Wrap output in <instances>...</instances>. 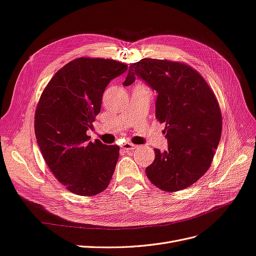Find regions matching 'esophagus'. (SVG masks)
Masks as SVG:
<instances>
[{"mask_svg":"<svg viewBox=\"0 0 256 256\" xmlns=\"http://www.w3.org/2000/svg\"><path fill=\"white\" fill-rule=\"evenodd\" d=\"M121 147L124 149V150H126V151H132V150H135L138 146H136V144H130V142H124V144H122V146Z\"/></svg>","mask_w":256,"mask_h":256,"instance_id":"1","label":"esophagus"}]
</instances>
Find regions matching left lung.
I'll list each match as a JSON object with an SVG mask.
<instances>
[{
	"label": "left lung",
	"mask_w": 256,
	"mask_h": 256,
	"mask_svg": "<svg viewBox=\"0 0 256 256\" xmlns=\"http://www.w3.org/2000/svg\"><path fill=\"white\" fill-rule=\"evenodd\" d=\"M142 79L158 93L156 118L165 122L168 149H154L156 158L146 168L153 184L166 192L188 188L212 162L222 133V114L214 91L186 64L142 59L130 65L123 86Z\"/></svg>",
	"instance_id": "8db88e82"
}]
</instances>
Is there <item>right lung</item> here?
Instances as JSON below:
<instances>
[{"label": "right lung", "instance_id": "right-lung-1", "mask_svg": "<svg viewBox=\"0 0 256 256\" xmlns=\"http://www.w3.org/2000/svg\"><path fill=\"white\" fill-rule=\"evenodd\" d=\"M126 70L114 60L78 58L58 70L42 93L36 140L50 170L72 193L96 195L112 178L119 146L92 142L86 130L100 112L106 86Z\"/></svg>", "mask_w": 256, "mask_h": 256}]
</instances>
